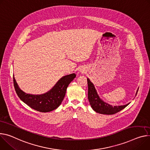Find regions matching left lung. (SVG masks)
I'll return each instance as SVG.
<instances>
[{
	"mask_svg": "<svg viewBox=\"0 0 150 150\" xmlns=\"http://www.w3.org/2000/svg\"><path fill=\"white\" fill-rule=\"evenodd\" d=\"M88 84V99L93 110L99 114L112 115L118 112L119 111L123 110L129 103L122 105V106H115L109 105L103 101H102L99 97L94 88L93 84L91 82L89 79H87ZM138 93V91L137 94ZM136 94V95H137Z\"/></svg>",
	"mask_w": 150,
	"mask_h": 150,
	"instance_id": "8db88e82",
	"label": "left lung"
}]
</instances>
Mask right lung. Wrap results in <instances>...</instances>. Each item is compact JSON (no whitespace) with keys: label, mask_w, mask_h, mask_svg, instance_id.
Listing matches in <instances>:
<instances>
[{"label":"right lung","mask_w":150,"mask_h":150,"mask_svg":"<svg viewBox=\"0 0 150 150\" xmlns=\"http://www.w3.org/2000/svg\"><path fill=\"white\" fill-rule=\"evenodd\" d=\"M75 76V74L63 76L51 90L40 95L27 94L19 88L13 75V82L18 96L23 102L36 111L47 112L56 110L60 105L67 86Z\"/></svg>","instance_id":"1"}]
</instances>
